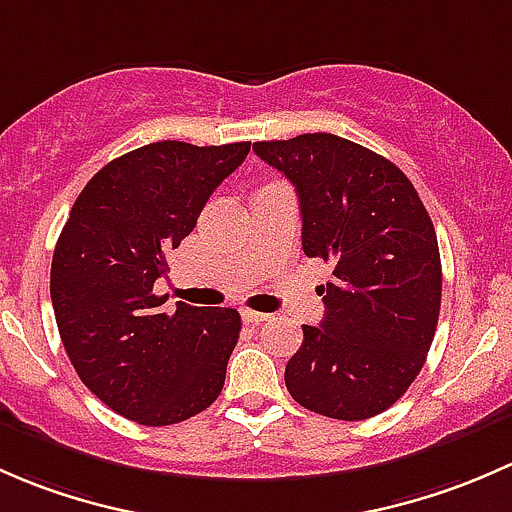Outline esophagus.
<instances>
[{
	"instance_id": "esophagus-1",
	"label": "esophagus",
	"mask_w": 512,
	"mask_h": 512,
	"mask_svg": "<svg viewBox=\"0 0 512 512\" xmlns=\"http://www.w3.org/2000/svg\"><path fill=\"white\" fill-rule=\"evenodd\" d=\"M241 318H244V323L258 325V323H266V320H271V315L258 313V310H249V308H244V310H241Z\"/></svg>"
}]
</instances>
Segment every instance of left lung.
I'll return each instance as SVG.
<instances>
[{
    "label": "left lung",
    "instance_id": "1",
    "mask_svg": "<svg viewBox=\"0 0 512 512\" xmlns=\"http://www.w3.org/2000/svg\"><path fill=\"white\" fill-rule=\"evenodd\" d=\"M293 182L303 251L333 263L320 328L286 365L300 407L342 421L382 414L426 362L441 308V258L429 212L394 162L330 133L254 142Z\"/></svg>",
    "mask_w": 512,
    "mask_h": 512
}]
</instances>
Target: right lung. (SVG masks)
<instances>
[{
    "mask_svg": "<svg viewBox=\"0 0 512 512\" xmlns=\"http://www.w3.org/2000/svg\"><path fill=\"white\" fill-rule=\"evenodd\" d=\"M251 142H150L108 162L78 194L51 261V303L81 382L113 412L170 426L221 394L241 315L177 303L155 281Z\"/></svg>",
    "mask_w": 512,
    "mask_h": 512,
    "instance_id": "right-lung-1",
    "label": "right lung"
}]
</instances>
